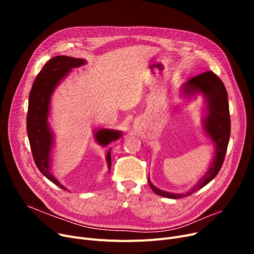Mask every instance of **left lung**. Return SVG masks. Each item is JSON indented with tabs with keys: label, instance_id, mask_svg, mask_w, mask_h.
I'll return each instance as SVG.
<instances>
[{
	"label": "left lung",
	"instance_id": "left-lung-1",
	"mask_svg": "<svg viewBox=\"0 0 254 254\" xmlns=\"http://www.w3.org/2000/svg\"><path fill=\"white\" fill-rule=\"evenodd\" d=\"M180 89L182 96L188 101H190L198 93H201L205 98L206 108L205 116L203 118V127L207 136L214 143L215 150L207 172L189 191L176 193L159 190L151 183L148 177V183L151 190L156 194L169 198H181L188 196L201 190L212 179H214L223 164L231 135L228 92H226L225 86L218 76L211 71L205 72L190 79L181 86Z\"/></svg>",
	"mask_w": 254,
	"mask_h": 254
}]
</instances>
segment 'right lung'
Returning a JSON list of instances; mask_svg holds the SVG:
<instances>
[{
	"instance_id": "1",
	"label": "right lung",
	"mask_w": 254,
	"mask_h": 254,
	"mask_svg": "<svg viewBox=\"0 0 254 254\" xmlns=\"http://www.w3.org/2000/svg\"><path fill=\"white\" fill-rule=\"evenodd\" d=\"M85 64L86 61L83 59H75L65 56L52 58L37 75L29 97L26 130H28L35 164L48 180L64 190L66 189L51 173V154L53 146H55V135L48 123L51 97L60 83L72 72V69L79 68ZM93 136L100 145L107 146L111 142L122 138L123 131L100 128ZM106 161L110 172L111 148L106 153Z\"/></svg>"
}]
</instances>
